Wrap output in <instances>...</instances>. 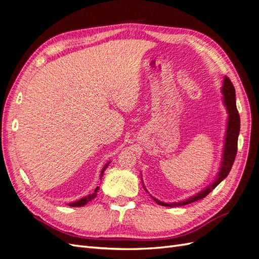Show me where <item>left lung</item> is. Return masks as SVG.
I'll use <instances>...</instances> for the list:
<instances>
[{
    "label": "left lung",
    "instance_id": "left-lung-1",
    "mask_svg": "<svg viewBox=\"0 0 259 259\" xmlns=\"http://www.w3.org/2000/svg\"><path fill=\"white\" fill-rule=\"evenodd\" d=\"M223 95H224V103L227 107V111H228V124H227V132H226V138H225V148H224V153H223V161H222V166L221 170L217 174V177L213 184L207 186L204 190L200 191L193 197L187 199L185 201L180 202H173V203H164L151 197L158 204L162 206H169V207H175V206H183L187 205L189 203L195 202L198 200H201L205 198L206 195L213 190L215 188L221 184L223 180L228 176L229 171L233 165L234 159H236L237 150H238V137L240 133V115L237 109L236 105V90H234V86L228 76H225L224 86L222 89ZM145 187V186H144Z\"/></svg>",
    "mask_w": 259,
    "mask_h": 259
}]
</instances>
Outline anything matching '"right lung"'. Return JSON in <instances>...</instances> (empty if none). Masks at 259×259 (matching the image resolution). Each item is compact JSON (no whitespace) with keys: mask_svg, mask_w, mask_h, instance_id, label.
I'll use <instances>...</instances> for the list:
<instances>
[{"mask_svg":"<svg viewBox=\"0 0 259 259\" xmlns=\"http://www.w3.org/2000/svg\"><path fill=\"white\" fill-rule=\"evenodd\" d=\"M108 164H109V163H108ZM108 164H106L105 167H104L103 169H101L100 179H101V177H103V175H104V173H105V169L108 167ZM98 189H99V187H97L96 189H95V191H94L92 194L86 195V197H84V198H82V199H80V200H77V201H75V202L69 203L68 205H69V206H72V207H79V206H83V205H85V204H88V203H89L90 201H92L93 199H95V198H96Z\"/></svg>","mask_w":259,"mask_h":259,"instance_id":"obj_1","label":"right lung"}]
</instances>
